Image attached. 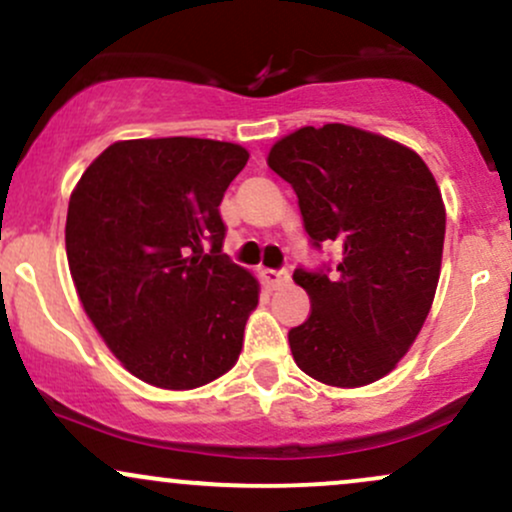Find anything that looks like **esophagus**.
I'll use <instances>...</instances> for the list:
<instances>
[{
  "mask_svg": "<svg viewBox=\"0 0 512 512\" xmlns=\"http://www.w3.org/2000/svg\"><path fill=\"white\" fill-rule=\"evenodd\" d=\"M289 272L286 269H262V281L269 289H279V286L289 284Z\"/></svg>",
  "mask_w": 512,
  "mask_h": 512,
  "instance_id": "34e87169",
  "label": "esophagus"
}]
</instances>
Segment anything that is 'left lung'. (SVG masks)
<instances>
[{"label": "left lung", "mask_w": 512, "mask_h": 512, "mask_svg": "<svg viewBox=\"0 0 512 512\" xmlns=\"http://www.w3.org/2000/svg\"><path fill=\"white\" fill-rule=\"evenodd\" d=\"M267 163L296 192L310 245L342 250L293 272L313 303L289 332L293 361L334 387L383 378L436 296L445 207L431 170L407 146L337 122L289 134Z\"/></svg>", "instance_id": "8db88e82"}]
</instances>
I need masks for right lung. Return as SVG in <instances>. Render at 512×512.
Masks as SVG:
<instances>
[{
  "label": "right lung",
  "instance_id": "1",
  "mask_svg": "<svg viewBox=\"0 0 512 512\" xmlns=\"http://www.w3.org/2000/svg\"><path fill=\"white\" fill-rule=\"evenodd\" d=\"M248 151L214 139L117 142L72 192L67 260L86 315L129 373L192 390L238 361L260 298L223 255L219 204Z\"/></svg>",
  "mask_w": 512,
  "mask_h": 512
}]
</instances>
